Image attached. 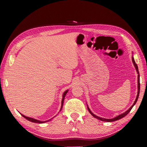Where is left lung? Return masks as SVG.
Returning <instances> with one entry per match:
<instances>
[{
	"instance_id": "8db88e82",
	"label": "left lung",
	"mask_w": 147,
	"mask_h": 147,
	"mask_svg": "<svg viewBox=\"0 0 147 147\" xmlns=\"http://www.w3.org/2000/svg\"><path fill=\"white\" fill-rule=\"evenodd\" d=\"M131 59H132V62H133V63H134V67H136V71H137V73H138V94H137L136 100H135V102H134L133 105L131 106L130 107V108H129L127 111H125V112H124V113H122V114H121V115H118V116H117L116 117H115V118L110 119L99 117L95 115H94V114H93V113L91 112V110H90V109H89V107L88 106V111H89V113H90L91 114V115L94 117V118H96V119H99V120H100V121H105V122H113V121H117V120H119V119H121V118H123L124 117H125L126 115H127V114H128L129 112H130L131 109H132L133 106H134V105H135L136 103L137 102V101H138V97H139V91H140V82H139V70H138V65H137V64L136 63L135 60H134V58L133 56L131 57Z\"/></svg>"
}]
</instances>
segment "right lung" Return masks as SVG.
<instances>
[{
  "label": "right lung",
  "instance_id": "add662e5",
  "mask_svg": "<svg viewBox=\"0 0 147 147\" xmlns=\"http://www.w3.org/2000/svg\"><path fill=\"white\" fill-rule=\"evenodd\" d=\"M68 91H69V90H67V91H65L64 93H63V98H62V100H61V106L60 111L61 110L62 107H63V101H64L65 96L66 94L67 93ZM21 115H22V116L23 117H24V118H25L26 119H27V120H28V121H31V122H32V123H46V122H48V121H51V119H49V120H48V121H41L37 120V119H33V118L28 117H26V116H25V115H23V114H21Z\"/></svg>",
  "mask_w": 147,
  "mask_h": 147
}]
</instances>
